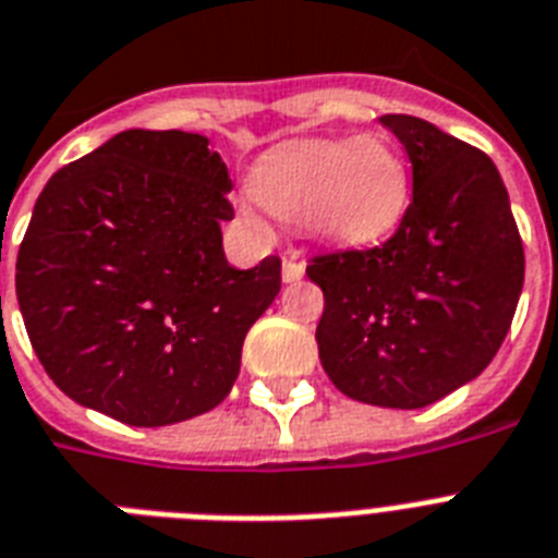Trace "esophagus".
Segmentation results:
<instances>
[{
	"label": "esophagus",
	"mask_w": 558,
	"mask_h": 558,
	"mask_svg": "<svg viewBox=\"0 0 558 558\" xmlns=\"http://www.w3.org/2000/svg\"><path fill=\"white\" fill-rule=\"evenodd\" d=\"M303 271H306V266H303L301 260H298V257H294V255L283 257V280H287V283H294V280H301Z\"/></svg>",
	"instance_id": "34e87169"
}]
</instances>
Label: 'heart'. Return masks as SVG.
Wrapping results in <instances>:
<instances>
[{
	"mask_svg": "<svg viewBox=\"0 0 558 558\" xmlns=\"http://www.w3.org/2000/svg\"><path fill=\"white\" fill-rule=\"evenodd\" d=\"M248 189L266 215L329 243L364 246L401 223L410 171L381 137L306 140L260 157Z\"/></svg>",
	"mask_w": 558,
	"mask_h": 558,
	"instance_id": "obj_1",
	"label": "heart"
}]
</instances>
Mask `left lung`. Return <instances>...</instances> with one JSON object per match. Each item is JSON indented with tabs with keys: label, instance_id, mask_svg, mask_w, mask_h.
I'll return each mask as SVG.
<instances>
[{
	"label": "left lung",
	"instance_id": "left-lung-1",
	"mask_svg": "<svg viewBox=\"0 0 558 558\" xmlns=\"http://www.w3.org/2000/svg\"><path fill=\"white\" fill-rule=\"evenodd\" d=\"M412 162V203L373 248L312 257L324 289L318 355L343 396L389 410L436 404L484 373L524 283L499 169L433 122L387 114Z\"/></svg>",
	"mask_w": 558,
	"mask_h": 558
}]
</instances>
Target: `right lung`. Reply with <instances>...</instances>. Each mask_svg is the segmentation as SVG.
I'll list each match as a JSON object with an SVG mask.
<instances>
[{"label": "right lung", "mask_w": 558, "mask_h": 558, "mask_svg": "<svg viewBox=\"0 0 558 558\" xmlns=\"http://www.w3.org/2000/svg\"><path fill=\"white\" fill-rule=\"evenodd\" d=\"M232 180L203 134L129 129L48 180L16 257L39 364L68 398L131 427L215 410L280 260H226Z\"/></svg>", "instance_id": "obj_1"}]
</instances>
